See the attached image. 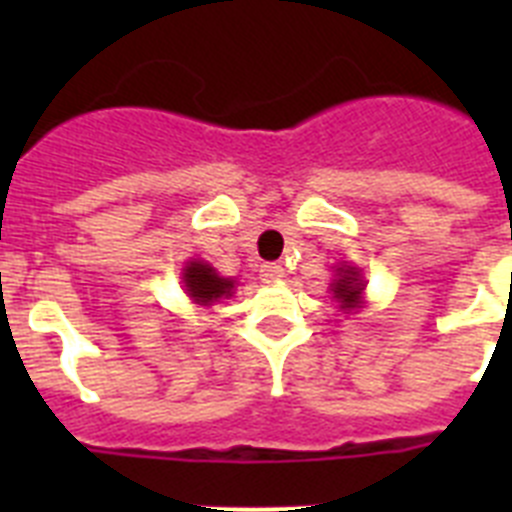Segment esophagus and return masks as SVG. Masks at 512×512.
Segmentation results:
<instances>
[{
    "mask_svg": "<svg viewBox=\"0 0 512 512\" xmlns=\"http://www.w3.org/2000/svg\"><path fill=\"white\" fill-rule=\"evenodd\" d=\"M259 277L264 279V282H279V279L284 277V269L279 264H264L259 269Z\"/></svg>",
    "mask_w": 512,
    "mask_h": 512,
    "instance_id": "obj_1",
    "label": "esophagus"
}]
</instances>
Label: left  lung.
Masks as SVG:
<instances>
[{
	"label": "left lung",
	"instance_id": "8db88e82",
	"mask_svg": "<svg viewBox=\"0 0 512 512\" xmlns=\"http://www.w3.org/2000/svg\"><path fill=\"white\" fill-rule=\"evenodd\" d=\"M361 289H364V284L359 282V274H356L354 266H341L338 279L333 282V295L341 300V305L354 307L361 297Z\"/></svg>",
	"mask_w": 512,
	"mask_h": 512
}]
</instances>
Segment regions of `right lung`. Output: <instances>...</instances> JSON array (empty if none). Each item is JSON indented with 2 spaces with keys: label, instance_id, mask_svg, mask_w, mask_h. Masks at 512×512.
<instances>
[{
  "label": "right lung",
  "instance_id": "1",
  "mask_svg": "<svg viewBox=\"0 0 512 512\" xmlns=\"http://www.w3.org/2000/svg\"><path fill=\"white\" fill-rule=\"evenodd\" d=\"M184 284H187L189 295L200 305H210V302L220 300V297H228L230 289H233V282L217 277L215 269L205 264V261H192L184 269Z\"/></svg>",
  "mask_w": 512,
  "mask_h": 512
}]
</instances>
